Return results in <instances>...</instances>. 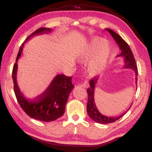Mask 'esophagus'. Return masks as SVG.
Returning a JSON list of instances; mask_svg holds the SVG:
<instances>
[{
    "mask_svg": "<svg viewBox=\"0 0 152 152\" xmlns=\"http://www.w3.org/2000/svg\"><path fill=\"white\" fill-rule=\"evenodd\" d=\"M81 86H82V87H83V88H88V87L89 86V83H88V81H87V80L84 81L83 83L81 84Z\"/></svg>",
    "mask_w": 152,
    "mask_h": 152,
    "instance_id": "34e87169",
    "label": "esophagus"
}]
</instances>
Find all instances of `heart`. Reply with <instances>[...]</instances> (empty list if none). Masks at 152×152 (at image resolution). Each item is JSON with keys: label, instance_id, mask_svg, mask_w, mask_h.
I'll list each match as a JSON object with an SVG mask.
<instances>
[{"label": "heart", "instance_id": "b5f03b06", "mask_svg": "<svg viewBox=\"0 0 152 152\" xmlns=\"http://www.w3.org/2000/svg\"><path fill=\"white\" fill-rule=\"evenodd\" d=\"M110 46L103 39L96 38L81 54V61L83 63L89 61L88 71L91 76L101 73L106 69L108 64Z\"/></svg>", "mask_w": 152, "mask_h": 152}]
</instances>
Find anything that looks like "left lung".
Returning a JSON list of instances; mask_svg holds the SVG:
<instances>
[{"label": "left lung", "mask_w": 152, "mask_h": 152, "mask_svg": "<svg viewBox=\"0 0 152 152\" xmlns=\"http://www.w3.org/2000/svg\"><path fill=\"white\" fill-rule=\"evenodd\" d=\"M106 30L108 31L109 33L111 34L113 36L114 40L116 42L119 46V48L121 50V53L119 55L116 56V57H123V63H124V68L125 69H131L133 71H135V81H136V85H137V67L136 65L135 60L134 58V56L133 54L132 51L130 48V47L127 44V43L122 39L121 37L119 36L118 34L115 33L112 29L106 28ZM98 81V79L97 78H93L91 79L90 81H89V86L90 87L88 89L87 92H88V104H87V111H88V115L89 116L93 121H94L96 123H100V124H108L111 123H114L118 119L120 118L121 116L124 115H122L117 116V117H108L102 114L99 113V110L97 108L96 105L95 104V101H94V89H95V87ZM133 104V103H132Z\"/></svg>", "instance_id": "8db88e82"}]
</instances>
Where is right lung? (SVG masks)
Segmentation results:
<instances>
[{"label":"right lung","mask_w":152,"mask_h":152,"mask_svg":"<svg viewBox=\"0 0 152 152\" xmlns=\"http://www.w3.org/2000/svg\"><path fill=\"white\" fill-rule=\"evenodd\" d=\"M53 29L41 27L31 34L20 47L12 73L14 83V91L20 106L27 115L36 120L50 122L56 120L63 115L69 96L74 86L71 77L64 75H57L45 91L36 98H27L21 92L17 81V61L22 54L25 43L34 36L49 34Z\"/></svg>","instance_id":"1"}]
</instances>
